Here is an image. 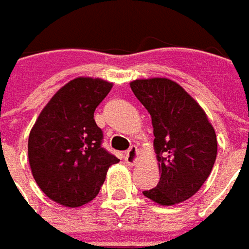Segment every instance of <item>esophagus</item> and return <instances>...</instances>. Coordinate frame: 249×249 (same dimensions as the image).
<instances>
[{
	"mask_svg": "<svg viewBox=\"0 0 249 249\" xmlns=\"http://www.w3.org/2000/svg\"><path fill=\"white\" fill-rule=\"evenodd\" d=\"M136 160H138V149H136V146H131L128 149V152L125 153V163L128 166H134Z\"/></svg>",
	"mask_w": 249,
	"mask_h": 249,
	"instance_id": "34e87169",
	"label": "esophagus"
}]
</instances>
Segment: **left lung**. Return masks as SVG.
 I'll use <instances>...</instances> for the list:
<instances>
[{
	"label": "left lung",
	"mask_w": 249,
	"mask_h": 249,
	"mask_svg": "<svg viewBox=\"0 0 249 249\" xmlns=\"http://www.w3.org/2000/svg\"><path fill=\"white\" fill-rule=\"evenodd\" d=\"M129 85L152 117L161 171L156 188L143 191V195L163 206L189 199L208 179L217 155L216 132L208 115L177 82L167 78L136 79Z\"/></svg>",
	"instance_id": "obj_1"
}]
</instances>
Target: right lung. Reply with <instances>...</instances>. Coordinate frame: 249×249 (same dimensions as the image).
I'll list each match as a JSON object with an SVG mask.
<instances>
[{"label":"right lung","mask_w":249,"mask_h":249,"mask_svg":"<svg viewBox=\"0 0 249 249\" xmlns=\"http://www.w3.org/2000/svg\"><path fill=\"white\" fill-rule=\"evenodd\" d=\"M113 83L79 76L64 85L33 125L27 155L40 189L67 208L93 200L117 157L102 147L103 132L93 115Z\"/></svg>","instance_id":"add662e5"}]
</instances>
